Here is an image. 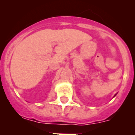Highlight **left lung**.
I'll use <instances>...</instances> for the list:
<instances>
[{
  "instance_id": "8db88e82",
  "label": "left lung",
  "mask_w": 135,
  "mask_h": 135,
  "mask_svg": "<svg viewBox=\"0 0 135 135\" xmlns=\"http://www.w3.org/2000/svg\"><path fill=\"white\" fill-rule=\"evenodd\" d=\"M115 95H114V97H115Z\"/></svg>"
}]
</instances>
